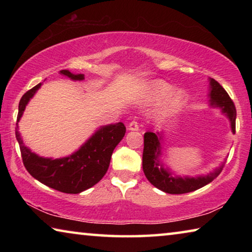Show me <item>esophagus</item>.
I'll list each match as a JSON object with an SVG mask.
<instances>
[{
	"instance_id": "obj_1",
	"label": "esophagus",
	"mask_w": 252,
	"mask_h": 252,
	"mask_svg": "<svg viewBox=\"0 0 252 252\" xmlns=\"http://www.w3.org/2000/svg\"><path fill=\"white\" fill-rule=\"evenodd\" d=\"M127 129L130 131H138L139 130V123L136 121H132L129 123V126H127Z\"/></svg>"
}]
</instances>
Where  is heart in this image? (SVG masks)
Returning <instances> with one entry per match:
<instances>
[{"instance_id": "b5f03b06", "label": "heart", "mask_w": 252, "mask_h": 252, "mask_svg": "<svg viewBox=\"0 0 252 252\" xmlns=\"http://www.w3.org/2000/svg\"><path fill=\"white\" fill-rule=\"evenodd\" d=\"M174 85L164 80H153L148 87V100L152 103H160L170 97L160 111L159 118L162 120L172 118L188 103V93L185 90H178L173 93Z\"/></svg>"}]
</instances>
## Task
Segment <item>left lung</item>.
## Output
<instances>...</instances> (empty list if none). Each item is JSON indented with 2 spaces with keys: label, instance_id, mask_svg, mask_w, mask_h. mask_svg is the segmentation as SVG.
Segmentation results:
<instances>
[{
  "label": "left lung",
  "instance_id": "left-lung-1",
  "mask_svg": "<svg viewBox=\"0 0 252 252\" xmlns=\"http://www.w3.org/2000/svg\"><path fill=\"white\" fill-rule=\"evenodd\" d=\"M209 102L212 108H218L221 110L225 117L229 119L231 131L236 132V117L237 111L232 100L230 99L227 91L217 82L215 79L209 78ZM162 133H153L146 132L144 133V148L142 156V168L143 172L151 185L165 193L181 194L195 191L207 186L208 183L215 180L222 171L224 162H222L218 168L212 172L203 176L197 177H180L176 176L173 171L163 162L160 160L162 156ZM225 161V160H224Z\"/></svg>",
  "mask_w": 252,
  "mask_h": 252
}]
</instances>
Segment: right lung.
I'll return each instance as SVG.
<instances>
[{"label":"right lung","mask_w":252,"mask_h":252,"mask_svg":"<svg viewBox=\"0 0 252 252\" xmlns=\"http://www.w3.org/2000/svg\"><path fill=\"white\" fill-rule=\"evenodd\" d=\"M60 74L73 81L84 80V74L71 73L69 70H61ZM41 85V83L35 85L20 100L18 122L23 116L25 106ZM125 134L126 126L122 122L102 126L80 147L79 150L67 157L52 159L40 157L25 147L19 132V126L15 130L23 164L29 173L52 189L73 194L93 187L103 178L109 169L113 150Z\"/></svg>","instance_id":"1"}]
</instances>
